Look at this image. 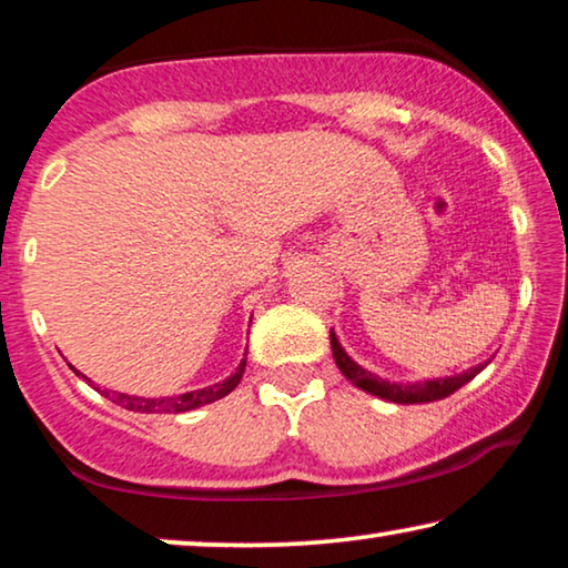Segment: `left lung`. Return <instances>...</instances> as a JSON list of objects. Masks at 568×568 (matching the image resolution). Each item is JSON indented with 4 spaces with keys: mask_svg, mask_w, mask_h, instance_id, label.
<instances>
[{
    "mask_svg": "<svg viewBox=\"0 0 568 568\" xmlns=\"http://www.w3.org/2000/svg\"><path fill=\"white\" fill-rule=\"evenodd\" d=\"M331 348H333L335 364H338L345 379H348L351 384H356L358 389L374 394V397L386 399V402H397V405H423V402H435V399L448 397V394L462 389L466 382H471L474 376L489 364L487 361V364L466 368L464 374L446 376V379H425V382L402 384V382H386V379H382V376L366 372L364 366H358L356 361L345 353V348L338 343V338H335L333 331H331Z\"/></svg>",
    "mask_w": 568,
    "mask_h": 568,
    "instance_id": "8db88e82",
    "label": "left lung"
}]
</instances>
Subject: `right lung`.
<instances>
[{
    "mask_svg": "<svg viewBox=\"0 0 568 568\" xmlns=\"http://www.w3.org/2000/svg\"><path fill=\"white\" fill-rule=\"evenodd\" d=\"M73 372H77V368H73ZM243 372H245V358L241 361V364H237L235 374H230L225 382L210 384V386H204V389H192V392H186V394H179V397H135V394H122V392H112V389H104L102 392L100 386L92 384V379H87V376L81 374V372H77V376H84V379L92 384L97 392H102L106 399L114 402V405L130 409V413H141V415H159V413L179 415V413H189V409L210 405V402L223 399L225 394H230L237 384H241Z\"/></svg>",
    "mask_w": 568,
    "mask_h": 568,
    "instance_id": "right-lung-1",
    "label": "right lung"
}]
</instances>
